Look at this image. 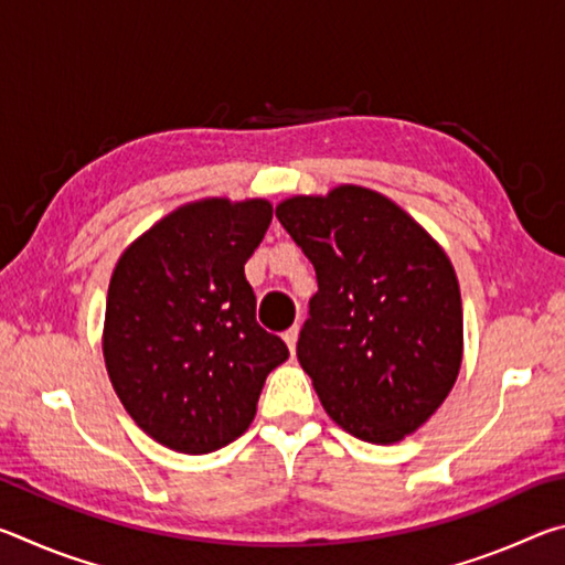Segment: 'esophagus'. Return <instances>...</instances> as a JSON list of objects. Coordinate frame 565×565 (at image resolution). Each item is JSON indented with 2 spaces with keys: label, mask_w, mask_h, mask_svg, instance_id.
Instances as JSON below:
<instances>
[{
  "label": "esophagus",
  "mask_w": 565,
  "mask_h": 565,
  "mask_svg": "<svg viewBox=\"0 0 565 565\" xmlns=\"http://www.w3.org/2000/svg\"><path fill=\"white\" fill-rule=\"evenodd\" d=\"M284 341H286V347H289L291 356H294V351H296V341H299V327H291L289 331H286V333H284Z\"/></svg>",
  "instance_id": "1"
}]
</instances>
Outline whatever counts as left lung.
Masks as SVG:
<instances>
[{"mask_svg": "<svg viewBox=\"0 0 565 565\" xmlns=\"http://www.w3.org/2000/svg\"><path fill=\"white\" fill-rule=\"evenodd\" d=\"M276 218L317 271L296 356L343 431L396 444L444 404L463 359V311L441 244L374 189L291 196Z\"/></svg>", "mask_w": 565, "mask_h": 565, "instance_id": "8db88e82", "label": "left lung"}]
</instances>
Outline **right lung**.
Returning a JSON list of instances; mask_svg holds the SVG:
<instances>
[{
	"instance_id": "right-lung-1",
	"label": "right lung",
	"mask_w": 565,
	"mask_h": 565,
	"mask_svg": "<svg viewBox=\"0 0 565 565\" xmlns=\"http://www.w3.org/2000/svg\"><path fill=\"white\" fill-rule=\"evenodd\" d=\"M271 224L266 199H199L124 248L102 349L127 414L161 446L212 454L256 416L266 376L289 359L256 323L244 264Z\"/></svg>"
}]
</instances>
